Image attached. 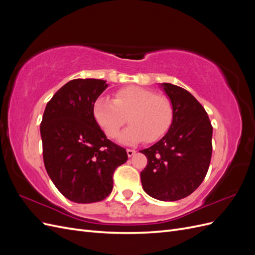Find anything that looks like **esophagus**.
Here are the masks:
<instances>
[{"instance_id": "esophagus-1", "label": "esophagus", "mask_w": 255, "mask_h": 255, "mask_svg": "<svg viewBox=\"0 0 255 255\" xmlns=\"http://www.w3.org/2000/svg\"><path fill=\"white\" fill-rule=\"evenodd\" d=\"M127 153H128V157H132L133 155H135V154H136V151L132 150V149H127Z\"/></svg>"}]
</instances>
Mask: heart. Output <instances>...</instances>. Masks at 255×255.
Listing matches in <instances>:
<instances>
[{
  "label": "heart",
  "instance_id": "obj_1",
  "mask_svg": "<svg viewBox=\"0 0 255 255\" xmlns=\"http://www.w3.org/2000/svg\"><path fill=\"white\" fill-rule=\"evenodd\" d=\"M92 116L99 128L110 138L117 137L127 121L130 123L119 136V141L136 144L159 140L170 128L173 107L170 100L155 96L152 90L128 86L117 90L113 100L98 98L92 106Z\"/></svg>",
  "mask_w": 255,
  "mask_h": 255
}]
</instances>
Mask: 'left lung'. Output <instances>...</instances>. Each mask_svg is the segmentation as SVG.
<instances>
[{
    "mask_svg": "<svg viewBox=\"0 0 255 255\" xmlns=\"http://www.w3.org/2000/svg\"><path fill=\"white\" fill-rule=\"evenodd\" d=\"M160 87L172 104L173 120L160 140L139 151L148 158L140 177L150 197L176 201L192 194L204 180L212 157L213 128L190 92L170 83Z\"/></svg>",
    "mask_w": 255,
    "mask_h": 255,
    "instance_id": "obj_1",
    "label": "left lung"
}]
</instances>
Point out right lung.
Masks as SVG:
<instances>
[{"label":"right lung","mask_w":255,"mask_h":255,"mask_svg":"<svg viewBox=\"0 0 255 255\" xmlns=\"http://www.w3.org/2000/svg\"><path fill=\"white\" fill-rule=\"evenodd\" d=\"M106 81L76 79L48 102L40 135L44 167L56 188L75 203L102 201L113 190V174L128 160L126 149L107 139L92 116Z\"/></svg>","instance_id":"right-lung-1"}]
</instances>
